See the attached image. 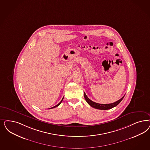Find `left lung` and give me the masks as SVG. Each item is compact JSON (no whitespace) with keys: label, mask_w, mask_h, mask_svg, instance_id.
I'll list each match as a JSON object with an SVG mask.
<instances>
[{"label":"left lung","mask_w":150,"mask_h":150,"mask_svg":"<svg viewBox=\"0 0 150 150\" xmlns=\"http://www.w3.org/2000/svg\"><path fill=\"white\" fill-rule=\"evenodd\" d=\"M84 98L86 100V102L88 103V104H89V105L96 108L97 109H100V110H108V109H111L116 105H117L120 102L121 100L123 99L124 97H122L120 99H119V100L116 101V102H114L113 103H111V104H99V103H97L96 102H93L91 99H89L88 98V97H87V95L86 94V93L84 92Z\"/></svg>","instance_id":"obj_1"}]
</instances>
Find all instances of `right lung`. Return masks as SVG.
<instances>
[{
	"instance_id": "right-lung-1",
	"label": "right lung",
	"mask_w": 150,
	"mask_h": 150,
	"mask_svg": "<svg viewBox=\"0 0 150 150\" xmlns=\"http://www.w3.org/2000/svg\"><path fill=\"white\" fill-rule=\"evenodd\" d=\"M63 98H64V97H63ZM63 98H62V100H61V102H59V103H58V104H57V105H55V106H53V107H52V108H50V109H52V108H56V107H57V106H58V105H60V104H61V103H62V100H63Z\"/></svg>"
}]
</instances>
